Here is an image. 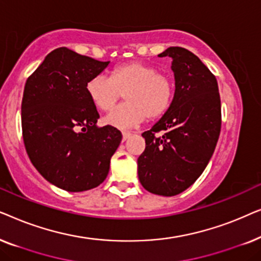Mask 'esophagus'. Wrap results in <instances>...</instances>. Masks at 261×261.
<instances>
[{
  "label": "esophagus",
  "instance_id": "34e87169",
  "mask_svg": "<svg viewBox=\"0 0 261 261\" xmlns=\"http://www.w3.org/2000/svg\"><path fill=\"white\" fill-rule=\"evenodd\" d=\"M130 133L129 132H122V141H126V140H128V139L130 138Z\"/></svg>",
  "mask_w": 261,
  "mask_h": 261
}]
</instances>
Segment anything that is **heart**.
<instances>
[{
  "instance_id": "obj_1",
  "label": "heart",
  "mask_w": 261,
  "mask_h": 261,
  "mask_svg": "<svg viewBox=\"0 0 261 261\" xmlns=\"http://www.w3.org/2000/svg\"><path fill=\"white\" fill-rule=\"evenodd\" d=\"M89 99L96 108L109 112L122 95L127 102L108 114L103 122L116 128H129L146 117L156 120L172 105L173 82L158 72L155 66L142 62H130L113 69L110 78L97 74L85 85Z\"/></svg>"
}]
</instances>
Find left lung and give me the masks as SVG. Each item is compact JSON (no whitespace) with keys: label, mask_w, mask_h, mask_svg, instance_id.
<instances>
[{"label":"left lung","mask_w":261,"mask_h":261,"mask_svg":"<svg viewBox=\"0 0 261 261\" xmlns=\"http://www.w3.org/2000/svg\"><path fill=\"white\" fill-rule=\"evenodd\" d=\"M158 57L172 59L174 95L170 109L142 133L138 176L146 190L170 197L191 187L208 165L221 132V99L215 76L194 53L172 46Z\"/></svg>","instance_id":"obj_1"}]
</instances>
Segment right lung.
I'll use <instances>...</instances> for the list:
<instances>
[{
    "instance_id": "1",
    "label": "right lung",
    "mask_w": 261,
    "mask_h": 261,
    "mask_svg": "<svg viewBox=\"0 0 261 261\" xmlns=\"http://www.w3.org/2000/svg\"><path fill=\"white\" fill-rule=\"evenodd\" d=\"M109 63L59 47L24 85L21 124L27 154L38 172L63 190L98 187L122 140L116 128L97 126V109L85 91Z\"/></svg>"
}]
</instances>
